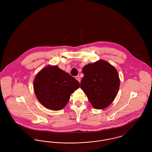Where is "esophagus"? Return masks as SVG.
I'll return each mask as SVG.
<instances>
[{
    "label": "esophagus",
    "instance_id": "34e87169",
    "mask_svg": "<svg viewBox=\"0 0 152 152\" xmlns=\"http://www.w3.org/2000/svg\"><path fill=\"white\" fill-rule=\"evenodd\" d=\"M75 78H76V79L77 80L79 83L80 82V80H80V78L79 76H76V77H75Z\"/></svg>",
    "mask_w": 152,
    "mask_h": 152
}]
</instances>
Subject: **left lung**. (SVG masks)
I'll use <instances>...</instances> for the list:
<instances>
[{
    "instance_id": "obj_1",
    "label": "left lung",
    "mask_w": 152,
    "mask_h": 152,
    "mask_svg": "<svg viewBox=\"0 0 152 152\" xmlns=\"http://www.w3.org/2000/svg\"><path fill=\"white\" fill-rule=\"evenodd\" d=\"M80 88L87 94L94 108H106L114 101L118 93L120 80L116 68L108 62L99 60L83 68Z\"/></svg>"
}]
</instances>
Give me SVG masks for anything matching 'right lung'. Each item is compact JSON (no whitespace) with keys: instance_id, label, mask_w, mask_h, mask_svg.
<instances>
[{"instance_id":"obj_1","label":"right lung","mask_w":152,"mask_h":152,"mask_svg":"<svg viewBox=\"0 0 152 152\" xmlns=\"http://www.w3.org/2000/svg\"><path fill=\"white\" fill-rule=\"evenodd\" d=\"M80 84L57 65H48L40 70L34 81V89L39 101L46 108L59 110L65 107Z\"/></svg>"}]
</instances>
